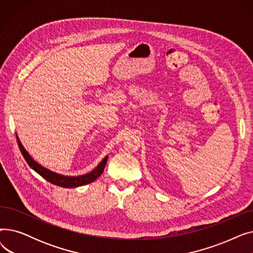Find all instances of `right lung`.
I'll return each instance as SVG.
<instances>
[{"instance_id": "right-lung-1", "label": "right lung", "mask_w": 253, "mask_h": 253, "mask_svg": "<svg viewBox=\"0 0 253 253\" xmlns=\"http://www.w3.org/2000/svg\"><path fill=\"white\" fill-rule=\"evenodd\" d=\"M16 138H17V143L19 150L23 156V158L25 159L26 163L29 164V166L34 169L38 174L41 175L43 178H45L47 181L58 185V187H62V188H77V187H81V185H85L87 183H90L92 181H94L96 178H98L101 173L104 170L105 164L108 162V156H106L103 160L98 164V166L93 169L89 173H86L84 175H79V176H64L62 174H58L56 172H53L45 167H43L42 165H40L38 162H36L34 159L31 157V155L26 152V150L23 148V145L21 144L17 134H16Z\"/></svg>"}]
</instances>
